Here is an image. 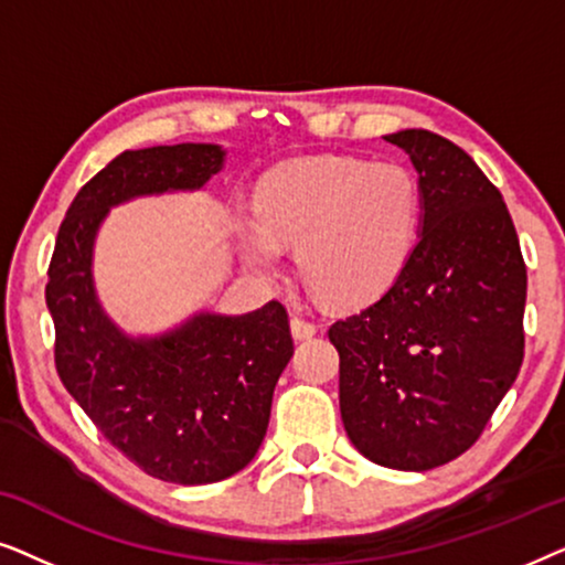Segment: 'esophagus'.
I'll return each instance as SVG.
<instances>
[{"label":"esophagus","mask_w":565,"mask_h":565,"mask_svg":"<svg viewBox=\"0 0 565 565\" xmlns=\"http://www.w3.org/2000/svg\"><path fill=\"white\" fill-rule=\"evenodd\" d=\"M290 331H292V337L296 339H308V337H313L316 331H319V327H316L313 321H308V319H303V316H292L290 319Z\"/></svg>","instance_id":"34e87169"}]
</instances>
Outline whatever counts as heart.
Segmentation results:
<instances>
[{
  "mask_svg": "<svg viewBox=\"0 0 565 565\" xmlns=\"http://www.w3.org/2000/svg\"><path fill=\"white\" fill-rule=\"evenodd\" d=\"M257 221L236 223L246 262L265 275L296 246L298 273L331 306H362L396 282L419 226V188L401 164L316 157L259 182Z\"/></svg>",
  "mask_w": 565,
  "mask_h": 565,
  "instance_id": "obj_1",
  "label": "heart"
}]
</instances>
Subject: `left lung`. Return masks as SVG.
Returning a JSON list of instances; mask_svg holds the SVG:
<instances>
[{
	"mask_svg": "<svg viewBox=\"0 0 565 565\" xmlns=\"http://www.w3.org/2000/svg\"><path fill=\"white\" fill-rule=\"evenodd\" d=\"M419 172L424 223L396 282L339 319V408L377 466L429 470L483 435L524 358L527 267L501 192L460 146L398 130Z\"/></svg>",
	"mask_w": 565,
	"mask_h": 565,
	"instance_id": "1",
	"label": "left lung"
}]
</instances>
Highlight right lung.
<instances>
[{"mask_svg": "<svg viewBox=\"0 0 565 565\" xmlns=\"http://www.w3.org/2000/svg\"><path fill=\"white\" fill-rule=\"evenodd\" d=\"M221 161L211 143L122 151L68 205L45 285L61 383L115 450L182 486L223 481L257 455L292 358L288 311L269 300L244 316L200 313L167 337L128 339L99 311L92 242L110 205L203 188Z\"/></svg>", "mask_w": 565, "mask_h": 565, "instance_id": "1", "label": "right lung"}]
</instances>
